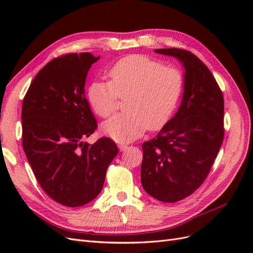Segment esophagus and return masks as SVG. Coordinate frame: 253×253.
<instances>
[{
    "label": "esophagus",
    "mask_w": 253,
    "mask_h": 253,
    "mask_svg": "<svg viewBox=\"0 0 253 253\" xmlns=\"http://www.w3.org/2000/svg\"><path fill=\"white\" fill-rule=\"evenodd\" d=\"M118 148H119L120 151H126L127 149V144H126V143H119L118 144Z\"/></svg>",
    "instance_id": "esophagus-1"
}]
</instances>
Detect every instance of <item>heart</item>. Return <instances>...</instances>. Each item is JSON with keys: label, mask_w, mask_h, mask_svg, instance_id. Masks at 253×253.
<instances>
[{"label": "heart", "mask_w": 253, "mask_h": 253, "mask_svg": "<svg viewBox=\"0 0 253 253\" xmlns=\"http://www.w3.org/2000/svg\"><path fill=\"white\" fill-rule=\"evenodd\" d=\"M110 82H93L87 99L95 113L108 118L125 99V113L102 124L103 134L117 141H132L145 131L164 126L182 90V76L173 67L143 55L119 60L109 73Z\"/></svg>", "instance_id": "1"}]
</instances>
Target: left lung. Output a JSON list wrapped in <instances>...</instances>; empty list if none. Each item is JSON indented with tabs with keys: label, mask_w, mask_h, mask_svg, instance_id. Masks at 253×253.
<instances>
[{
	"label": "left lung",
	"mask_w": 253,
	"mask_h": 253,
	"mask_svg": "<svg viewBox=\"0 0 253 253\" xmlns=\"http://www.w3.org/2000/svg\"><path fill=\"white\" fill-rule=\"evenodd\" d=\"M185 68L178 111L160 132L142 143L140 170L145 192L175 203L202 186L224 139V97L209 68L191 51L155 49Z\"/></svg>",
	"instance_id": "8db88e82"
}]
</instances>
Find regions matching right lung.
I'll return each instance as SVG.
<instances>
[{
	"label": "right lung",
	"mask_w": 253,
	"mask_h": 253,
	"mask_svg": "<svg viewBox=\"0 0 253 253\" xmlns=\"http://www.w3.org/2000/svg\"><path fill=\"white\" fill-rule=\"evenodd\" d=\"M99 59L80 52L51 60L30 83L22 104V143L29 165L45 193L66 207L95 200L118 154L108 137L94 144L83 141L97 128L84 86Z\"/></svg>",
	"instance_id": "1"
}]
</instances>
